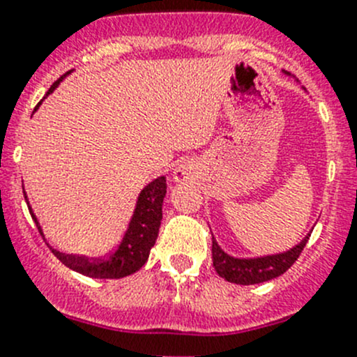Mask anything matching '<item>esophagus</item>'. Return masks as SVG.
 Wrapping results in <instances>:
<instances>
[{"label": "esophagus", "mask_w": 357, "mask_h": 357, "mask_svg": "<svg viewBox=\"0 0 357 357\" xmlns=\"http://www.w3.org/2000/svg\"><path fill=\"white\" fill-rule=\"evenodd\" d=\"M174 176H176V179H179V181H185L186 178H188V172L185 171V169H176V172H174Z\"/></svg>", "instance_id": "34e87169"}]
</instances>
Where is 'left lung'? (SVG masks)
Listing matches in <instances>:
<instances>
[{"label": "left lung", "mask_w": 357, "mask_h": 357, "mask_svg": "<svg viewBox=\"0 0 357 357\" xmlns=\"http://www.w3.org/2000/svg\"><path fill=\"white\" fill-rule=\"evenodd\" d=\"M309 235L285 254L268 255L261 259H235L219 248L215 240L212 238V266L221 278L236 285H254V283L268 282L283 275L287 269L298 259L307 243Z\"/></svg>", "instance_id": "8db88e82"}]
</instances>
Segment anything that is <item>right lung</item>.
Here are the masks:
<instances>
[{
    "mask_svg": "<svg viewBox=\"0 0 357 357\" xmlns=\"http://www.w3.org/2000/svg\"><path fill=\"white\" fill-rule=\"evenodd\" d=\"M63 77V75H62ZM62 77L52 84L48 89V95L56 88ZM41 103V102H39ZM36 105V109L39 107ZM34 109V110H36ZM165 190V178L155 179L150 183L138 197V204H136L135 214H132L131 222H129L128 231L122 236L121 243L115 247L114 252L102 259H88L82 255H72V254H62L59 250L52 252L60 262L67 266V268L74 269V271L81 273L84 276H91V278H122V276L132 275L138 271L143 264L146 262L150 255V248L155 243L158 236V228H160V219H162V202H164ZM25 197V192H24ZM27 199V197H25ZM29 207V202H27ZM32 219H34L36 226H38L39 233H41V226L38 225V219L32 214V208L29 207Z\"/></svg>",
    "mask_w": 357,
    "mask_h": 357,
    "instance_id": "obj_1",
    "label": "right lung"
}]
</instances>
